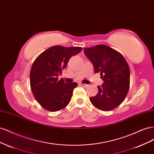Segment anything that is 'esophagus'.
Returning a JSON list of instances; mask_svg holds the SVG:
<instances>
[{"mask_svg": "<svg viewBox=\"0 0 154 154\" xmlns=\"http://www.w3.org/2000/svg\"><path fill=\"white\" fill-rule=\"evenodd\" d=\"M80 85L81 86L83 87H87L88 86V85H87V84H84V83H80Z\"/></svg>", "mask_w": 154, "mask_h": 154, "instance_id": "obj_1", "label": "esophagus"}]
</instances>
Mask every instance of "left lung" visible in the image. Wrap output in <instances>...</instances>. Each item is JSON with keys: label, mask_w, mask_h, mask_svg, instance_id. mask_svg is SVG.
<instances>
[{"label": "left lung", "mask_w": 154, "mask_h": 154, "mask_svg": "<svg viewBox=\"0 0 154 154\" xmlns=\"http://www.w3.org/2000/svg\"><path fill=\"white\" fill-rule=\"evenodd\" d=\"M96 73L100 72L104 83L98 92L90 97L91 103L103 111L119 106L127 96L130 87V69L123 55L106 45L84 48Z\"/></svg>", "instance_id": "1"}]
</instances>
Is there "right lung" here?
Wrapping results in <instances>:
<instances>
[{"instance_id": "right-lung-1", "label": "right lung", "mask_w": 154, "mask_h": 154, "mask_svg": "<svg viewBox=\"0 0 154 154\" xmlns=\"http://www.w3.org/2000/svg\"><path fill=\"white\" fill-rule=\"evenodd\" d=\"M82 49L81 47L55 45L35 59L30 71V85L35 99L45 109L59 111L69 103L78 84L67 83L57 77L67 67L69 59Z\"/></svg>"}]
</instances>
